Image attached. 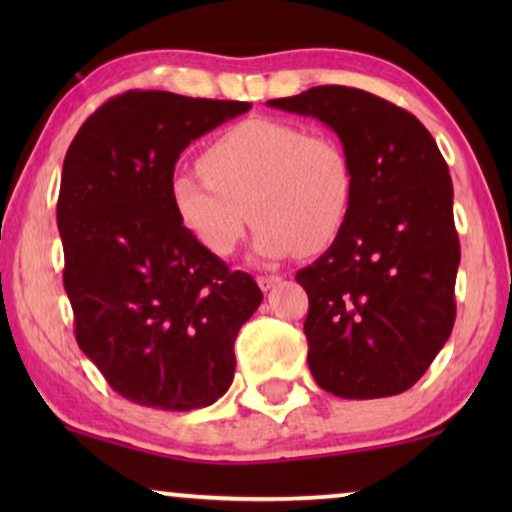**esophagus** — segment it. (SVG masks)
Returning <instances> with one entry per match:
<instances>
[{
	"label": "esophagus",
	"mask_w": 512,
	"mask_h": 512,
	"mask_svg": "<svg viewBox=\"0 0 512 512\" xmlns=\"http://www.w3.org/2000/svg\"><path fill=\"white\" fill-rule=\"evenodd\" d=\"M279 282H282V277H279V275H261V277H258V286H261L263 291L275 289Z\"/></svg>",
	"instance_id": "1"
}]
</instances>
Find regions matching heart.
<instances>
[{
    "instance_id": "b5f03b06",
    "label": "heart",
    "mask_w": 512,
    "mask_h": 512,
    "mask_svg": "<svg viewBox=\"0 0 512 512\" xmlns=\"http://www.w3.org/2000/svg\"><path fill=\"white\" fill-rule=\"evenodd\" d=\"M202 172L179 170L170 191L179 219L207 251L230 256L251 219L254 254L279 261L331 247L354 207L352 158L326 132L247 118L202 153Z\"/></svg>"
}]
</instances>
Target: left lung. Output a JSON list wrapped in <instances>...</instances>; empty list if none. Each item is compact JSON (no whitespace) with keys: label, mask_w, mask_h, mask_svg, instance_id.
<instances>
[{"label":"left lung","mask_w":512,"mask_h":512,"mask_svg":"<svg viewBox=\"0 0 512 512\" xmlns=\"http://www.w3.org/2000/svg\"><path fill=\"white\" fill-rule=\"evenodd\" d=\"M268 107L312 116L352 158L356 195L338 240L296 282L307 291V363L340 398L403 394L450 338L459 237L452 179L410 111L366 90L317 86Z\"/></svg>","instance_id":"left-lung-1"}]
</instances>
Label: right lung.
<instances>
[{
    "label": "right lung",
    "mask_w": 512,
    "mask_h": 512,
    "mask_svg": "<svg viewBox=\"0 0 512 512\" xmlns=\"http://www.w3.org/2000/svg\"><path fill=\"white\" fill-rule=\"evenodd\" d=\"M249 109L130 90L104 102L67 149L58 228L76 342L132 403L186 412L233 384L237 331L263 293L195 240L170 184L193 139Z\"/></svg>",
    "instance_id": "obj_1"
}]
</instances>
